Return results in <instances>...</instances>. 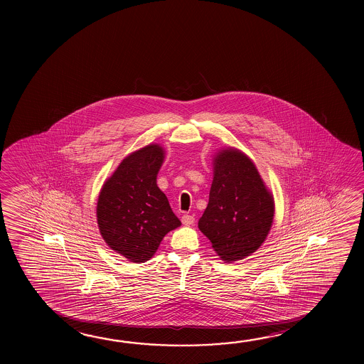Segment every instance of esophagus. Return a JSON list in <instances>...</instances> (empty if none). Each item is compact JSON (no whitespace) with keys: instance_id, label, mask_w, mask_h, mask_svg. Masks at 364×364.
Wrapping results in <instances>:
<instances>
[{"instance_id":"esophagus-1","label":"esophagus","mask_w":364,"mask_h":364,"mask_svg":"<svg viewBox=\"0 0 364 364\" xmlns=\"http://www.w3.org/2000/svg\"><path fill=\"white\" fill-rule=\"evenodd\" d=\"M181 222H183V225L185 226H191L194 223V217L191 215H184L181 217Z\"/></svg>"}]
</instances>
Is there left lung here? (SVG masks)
<instances>
[{"mask_svg": "<svg viewBox=\"0 0 364 364\" xmlns=\"http://www.w3.org/2000/svg\"><path fill=\"white\" fill-rule=\"evenodd\" d=\"M274 199L255 164L237 149H220L213 159L209 202L198 227L226 262L249 257L267 239Z\"/></svg>", "mask_w": 364, "mask_h": 364, "instance_id": "obj_1", "label": "left lung"}]
</instances>
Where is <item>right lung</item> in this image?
<instances>
[{"label":"right lung","instance_id":"add662e5","mask_svg":"<svg viewBox=\"0 0 364 364\" xmlns=\"http://www.w3.org/2000/svg\"><path fill=\"white\" fill-rule=\"evenodd\" d=\"M164 159L160 144L132 152L99 194L96 217L102 239L129 262L149 260L165 235L181 225L156 183Z\"/></svg>","mask_w":364,"mask_h":364}]
</instances>
